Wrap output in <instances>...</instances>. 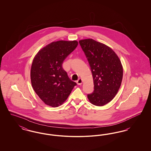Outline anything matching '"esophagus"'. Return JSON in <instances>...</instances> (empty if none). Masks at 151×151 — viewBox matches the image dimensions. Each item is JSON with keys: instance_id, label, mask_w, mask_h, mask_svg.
Segmentation results:
<instances>
[{"instance_id": "obj_1", "label": "esophagus", "mask_w": 151, "mask_h": 151, "mask_svg": "<svg viewBox=\"0 0 151 151\" xmlns=\"http://www.w3.org/2000/svg\"><path fill=\"white\" fill-rule=\"evenodd\" d=\"M77 83L78 85H81L83 83V80L81 79H79L77 80Z\"/></svg>"}]
</instances>
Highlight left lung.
I'll return each mask as SVG.
<instances>
[{"instance_id":"left-lung-1","label":"left lung","mask_w":151,"mask_h":151,"mask_svg":"<svg viewBox=\"0 0 151 151\" xmlns=\"http://www.w3.org/2000/svg\"><path fill=\"white\" fill-rule=\"evenodd\" d=\"M89 63L93 76L94 91L88 94L89 102L102 106L112 100L118 93L123 78L121 62L107 45L92 38L79 41Z\"/></svg>"}]
</instances>
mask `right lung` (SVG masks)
Wrapping results in <instances>:
<instances>
[{"label": "right lung", "instance_id": "add662e5", "mask_svg": "<svg viewBox=\"0 0 151 151\" xmlns=\"http://www.w3.org/2000/svg\"><path fill=\"white\" fill-rule=\"evenodd\" d=\"M78 45L75 41H58L43 47L35 55L30 70L32 87L47 105L58 107L76 86L62 67L65 59Z\"/></svg>", "mask_w": 151, "mask_h": 151}]
</instances>
